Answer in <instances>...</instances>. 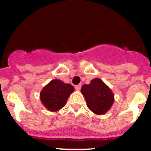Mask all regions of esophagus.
I'll list each match as a JSON object with an SVG mask.
<instances>
[{"mask_svg":"<svg viewBox=\"0 0 151 151\" xmlns=\"http://www.w3.org/2000/svg\"><path fill=\"white\" fill-rule=\"evenodd\" d=\"M81 86H82L81 84H79V85L76 86V87H75V88H76V91H80V89H81Z\"/></svg>","mask_w":151,"mask_h":151,"instance_id":"obj_1","label":"esophagus"}]
</instances>
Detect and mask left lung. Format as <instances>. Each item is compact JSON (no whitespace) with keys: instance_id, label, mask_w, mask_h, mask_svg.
<instances>
[{"instance_id":"left-lung-1","label":"left lung","mask_w":151,"mask_h":151,"mask_svg":"<svg viewBox=\"0 0 151 151\" xmlns=\"http://www.w3.org/2000/svg\"><path fill=\"white\" fill-rule=\"evenodd\" d=\"M81 93L89 109L97 115H103L108 112L114 102L113 91L99 78L92 79L90 84H84Z\"/></svg>"}]
</instances>
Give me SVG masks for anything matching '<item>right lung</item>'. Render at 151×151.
Listing matches in <instances>:
<instances>
[{
	"label": "right lung",
	"mask_w": 151,
	"mask_h": 151,
	"mask_svg": "<svg viewBox=\"0 0 151 151\" xmlns=\"http://www.w3.org/2000/svg\"><path fill=\"white\" fill-rule=\"evenodd\" d=\"M74 87L58 79H53L45 85L40 92V100L45 109L57 112L65 106Z\"/></svg>",
	"instance_id": "right-lung-1"
}]
</instances>
